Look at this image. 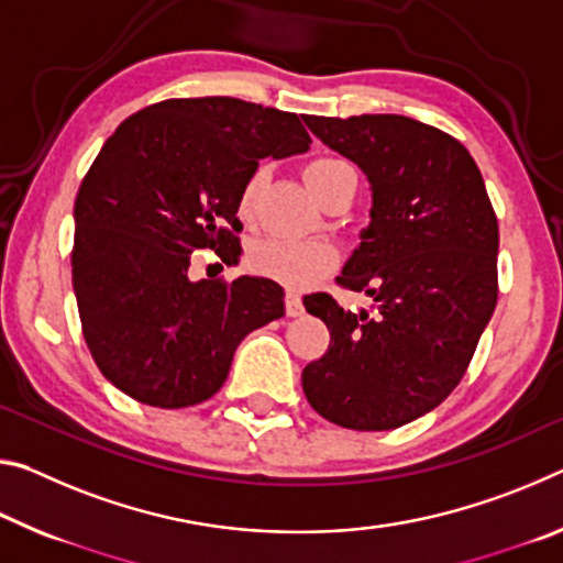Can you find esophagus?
<instances>
[{
	"instance_id": "34e87169",
	"label": "esophagus",
	"mask_w": 563,
	"mask_h": 563,
	"mask_svg": "<svg viewBox=\"0 0 563 563\" xmlns=\"http://www.w3.org/2000/svg\"><path fill=\"white\" fill-rule=\"evenodd\" d=\"M285 313L290 318L302 316V300L296 290H288V296H285Z\"/></svg>"
}]
</instances>
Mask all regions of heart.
I'll return each mask as SVG.
<instances>
[{
	"label": "heart",
	"instance_id": "heart-1",
	"mask_svg": "<svg viewBox=\"0 0 563 563\" xmlns=\"http://www.w3.org/2000/svg\"><path fill=\"white\" fill-rule=\"evenodd\" d=\"M347 169L345 163L333 157H318L313 163H308L302 169V180L310 187V192L320 200L325 187L330 185L335 175H341ZM265 173L255 169L253 175H247L238 192V216L243 220H250L255 212L257 198H261ZM250 267L263 278H271L275 283L288 285V288H308V285L318 283L323 275L333 271L338 263V253L333 245L316 243V240H263L247 257Z\"/></svg>",
	"mask_w": 563,
	"mask_h": 563
}]
</instances>
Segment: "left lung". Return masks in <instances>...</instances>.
<instances>
[{"instance_id":"8db88e82","label":"left lung","mask_w":563,"mask_h":563,"mask_svg":"<svg viewBox=\"0 0 563 563\" xmlns=\"http://www.w3.org/2000/svg\"><path fill=\"white\" fill-rule=\"evenodd\" d=\"M306 124L371 183V225L338 285L373 310L328 292L302 300L330 330L302 390L330 423L390 431L445 400L474 358L498 298V220L474 157L439 128L404 114Z\"/></svg>"}]
</instances>
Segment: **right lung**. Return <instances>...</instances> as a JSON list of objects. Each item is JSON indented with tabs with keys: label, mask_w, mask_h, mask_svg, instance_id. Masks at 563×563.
Listing matches in <instances>:
<instances>
[{
	"label": "right lung",
	"mask_w": 563,
	"mask_h": 563,
	"mask_svg": "<svg viewBox=\"0 0 563 563\" xmlns=\"http://www.w3.org/2000/svg\"><path fill=\"white\" fill-rule=\"evenodd\" d=\"M298 114L235 97L165 100L130 114L75 200L73 285L102 376L155 408L218 394L235 347L285 316L267 278L190 280L195 250L238 263V192L257 159L306 153Z\"/></svg>",
	"instance_id": "obj_1"
}]
</instances>
